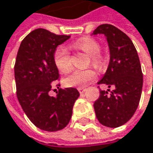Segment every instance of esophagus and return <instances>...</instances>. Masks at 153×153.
<instances>
[{
    "label": "esophagus",
    "instance_id": "obj_1",
    "mask_svg": "<svg viewBox=\"0 0 153 153\" xmlns=\"http://www.w3.org/2000/svg\"><path fill=\"white\" fill-rule=\"evenodd\" d=\"M78 90L80 94H83L86 91V88H78Z\"/></svg>",
    "mask_w": 153,
    "mask_h": 153
}]
</instances>
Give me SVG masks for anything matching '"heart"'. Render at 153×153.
Returning <instances> with one entry per match:
<instances>
[{"label":"heart","mask_w":153,"mask_h":153,"mask_svg":"<svg viewBox=\"0 0 153 153\" xmlns=\"http://www.w3.org/2000/svg\"><path fill=\"white\" fill-rule=\"evenodd\" d=\"M73 47L79 48L87 53L91 60V63L97 66L101 67L104 60L102 56L98 53L100 51V44L92 38H81L75 42ZM54 62L57 69L61 73H67L72 68L71 56L69 50L65 46H59L55 51ZM96 78V73L92 69L75 70L71 74L65 78L64 82L67 87L83 88L88 82Z\"/></svg>","instance_id":"b5f03b06"}]
</instances>
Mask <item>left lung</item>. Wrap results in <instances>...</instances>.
Instances as JSON below:
<instances>
[{"instance_id":"left-lung-1","label":"left lung","mask_w":153,"mask_h":153,"mask_svg":"<svg viewBox=\"0 0 153 153\" xmlns=\"http://www.w3.org/2000/svg\"><path fill=\"white\" fill-rule=\"evenodd\" d=\"M106 37L110 49V62L98 84L110 89L100 90L94 103L98 121L108 128H118L128 122L137 109L142 94L143 74L137 51L129 37L114 25L104 24L94 32Z\"/></svg>"}]
</instances>
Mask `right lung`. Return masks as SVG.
I'll return each instance as SVG.
<instances>
[{"instance_id": "obj_1", "label": "right lung", "mask_w": 153, "mask_h": 153, "mask_svg": "<svg viewBox=\"0 0 153 153\" xmlns=\"http://www.w3.org/2000/svg\"><path fill=\"white\" fill-rule=\"evenodd\" d=\"M69 38L70 35H56L38 28L22 41L16 55L14 71L18 102L28 119L48 132L67 126L79 97L74 88H60L56 97L48 95L51 83L59 79L55 51Z\"/></svg>"}]
</instances>
